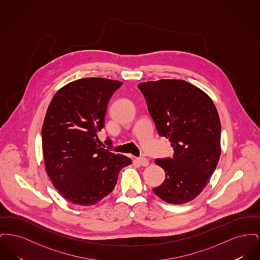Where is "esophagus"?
<instances>
[{"label": "esophagus", "instance_id": "obj_1", "mask_svg": "<svg viewBox=\"0 0 260 260\" xmlns=\"http://www.w3.org/2000/svg\"><path fill=\"white\" fill-rule=\"evenodd\" d=\"M136 161L143 166V167H147L149 165V160L147 158H144V157H139V158H136Z\"/></svg>", "mask_w": 260, "mask_h": 260}]
</instances>
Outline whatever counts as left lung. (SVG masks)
Instances as JSON below:
<instances>
[{
	"label": "left lung",
	"instance_id": "left-lung-1",
	"mask_svg": "<svg viewBox=\"0 0 260 260\" xmlns=\"http://www.w3.org/2000/svg\"><path fill=\"white\" fill-rule=\"evenodd\" d=\"M160 136L169 138L173 158L156 160L166 173L153 192L173 205L186 204L205 189L221 153V125L210 96L183 80L161 79L138 85Z\"/></svg>",
	"mask_w": 260,
	"mask_h": 260
}]
</instances>
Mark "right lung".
Wrapping results in <instances>:
<instances>
[{
    "label": "right lung",
    "instance_id": "right-lung-1",
    "mask_svg": "<svg viewBox=\"0 0 260 260\" xmlns=\"http://www.w3.org/2000/svg\"><path fill=\"white\" fill-rule=\"evenodd\" d=\"M122 85L105 78L76 80L59 88L48 107L42 127L46 172L74 205L100 202L115 188L120 171L132 164L98 144L109 99Z\"/></svg>",
    "mask_w": 260,
    "mask_h": 260
}]
</instances>
